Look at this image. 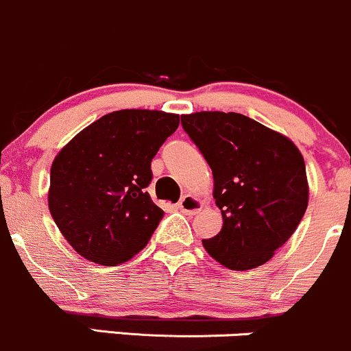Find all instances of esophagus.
<instances>
[{
	"instance_id": "1",
	"label": "esophagus",
	"mask_w": 351,
	"mask_h": 351,
	"mask_svg": "<svg viewBox=\"0 0 351 351\" xmlns=\"http://www.w3.org/2000/svg\"><path fill=\"white\" fill-rule=\"evenodd\" d=\"M177 207H179L184 214L195 216V214L202 209V201L199 197H195V195L186 194V195H182V199H180Z\"/></svg>"
}]
</instances>
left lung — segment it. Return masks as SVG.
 <instances>
[{
    "mask_svg": "<svg viewBox=\"0 0 351 351\" xmlns=\"http://www.w3.org/2000/svg\"><path fill=\"white\" fill-rule=\"evenodd\" d=\"M182 127L213 171L219 234L202 239L224 267L246 271L269 261L296 231L308 207L306 167L286 135L236 112H194Z\"/></svg>",
    "mask_w": 351,
    "mask_h": 351,
    "instance_id": "1",
    "label": "left lung"
}]
</instances>
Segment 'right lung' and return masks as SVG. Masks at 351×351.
<instances>
[{"label":"right lung","mask_w":351,"mask_h":351,"mask_svg":"<svg viewBox=\"0 0 351 351\" xmlns=\"http://www.w3.org/2000/svg\"><path fill=\"white\" fill-rule=\"evenodd\" d=\"M177 127V114L117 110L78 132L56 154L48 207L78 254L115 266L144 250L164 216L145 192L150 162Z\"/></svg>","instance_id":"right-lung-1"}]
</instances>
